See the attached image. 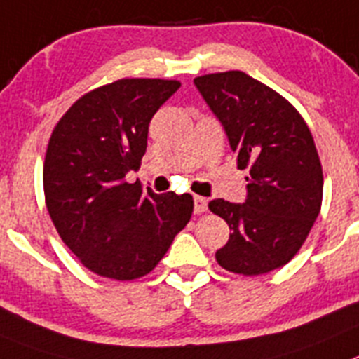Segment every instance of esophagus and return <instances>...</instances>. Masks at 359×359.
Here are the masks:
<instances>
[{
  "mask_svg": "<svg viewBox=\"0 0 359 359\" xmlns=\"http://www.w3.org/2000/svg\"><path fill=\"white\" fill-rule=\"evenodd\" d=\"M208 211V200L203 196H195V212L196 215H202V212Z\"/></svg>",
  "mask_w": 359,
  "mask_h": 359,
  "instance_id": "34e87169",
  "label": "esophagus"
}]
</instances>
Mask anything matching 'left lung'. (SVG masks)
<instances>
[{
    "mask_svg": "<svg viewBox=\"0 0 359 359\" xmlns=\"http://www.w3.org/2000/svg\"><path fill=\"white\" fill-rule=\"evenodd\" d=\"M195 86L224 125L238 168L250 170L245 203L209 202L231 229L216 261L240 276L272 272L293 259L322 208L311 132L288 100L243 71L196 76Z\"/></svg>",
    "mask_w": 359,
    "mask_h": 359,
    "instance_id": "8db88e82",
    "label": "left lung"
}]
</instances>
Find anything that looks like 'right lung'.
<instances>
[{
    "mask_svg": "<svg viewBox=\"0 0 359 359\" xmlns=\"http://www.w3.org/2000/svg\"><path fill=\"white\" fill-rule=\"evenodd\" d=\"M179 80L121 79L80 96L51 132L44 159L46 208L76 259L96 276L150 273L193 215L189 193L143 191L148 125Z\"/></svg>",
    "mask_w": 359,
    "mask_h": 359,
    "instance_id": "obj_1",
    "label": "right lung"
}]
</instances>
